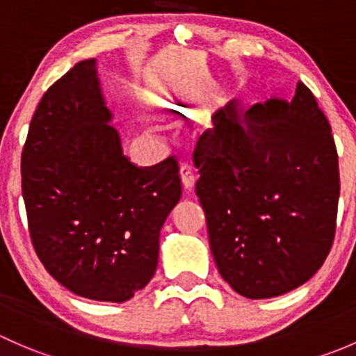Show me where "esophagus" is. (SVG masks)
I'll list each match as a JSON object with an SVG mask.
<instances>
[{"label": "esophagus", "instance_id": "obj_1", "mask_svg": "<svg viewBox=\"0 0 356 356\" xmlns=\"http://www.w3.org/2000/svg\"><path fill=\"white\" fill-rule=\"evenodd\" d=\"M179 174H181L182 188H184L188 193L193 191V189H195V182H196V175H195V172H193V168L189 167L188 163H184L181 167V172H179Z\"/></svg>", "mask_w": 356, "mask_h": 356}]
</instances>
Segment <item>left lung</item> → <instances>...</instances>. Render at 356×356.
<instances>
[{
  "label": "left lung",
  "mask_w": 356,
  "mask_h": 356,
  "mask_svg": "<svg viewBox=\"0 0 356 356\" xmlns=\"http://www.w3.org/2000/svg\"><path fill=\"white\" fill-rule=\"evenodd\" d=\"M203 132L195 160L213 260L251 300L305 284L331 251L339 165L331 125L310 89L272 98L241 120L225 106Z\"/></svg>",
  "instance_id": "left-lung-1"
}]
</instances>
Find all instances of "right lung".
Returning a JSON list of instances; mask_svg holds the SVG:
<instances>
[{
	"label": "right lung",
	"instance_id": "obj_1",
	"mask_svg": "<svg viewBox=\"0 0 356 356\" xmlns=\"http://www.w3.org/2000/svg\"><path fill=\"white\" fill-rule=\"evenodd\" d=\"M110 122L96 60L79 62L39 102L20 167L46 270L79 296L122 303L152 281L161 225L182 189L174 158L136 167Z\"/></svg>",
	"mask_w": 356,
	"mask_h": 356
}]
</instances>
